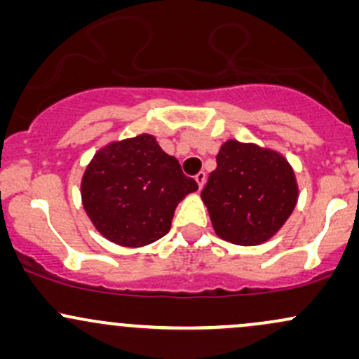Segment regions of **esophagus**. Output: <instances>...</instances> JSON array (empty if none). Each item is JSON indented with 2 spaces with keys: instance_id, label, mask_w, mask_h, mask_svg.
Masks as SVG:
<instances>
[{
  "instance_id": "esophagus-1",
  "label": "esophagus",
  "mask_w": 359,
  "mask_h": 359,
  "mask_svg": "<svg viewBox=\"0 0 359 359\" xmlns=\"http://www.w3.org/2000/svg\"><path fill=\"white\" fill-rule=\"evenodd\" d=\"M196 182H197V185H199V189L204 187V184H205V172L201 170L199 174L196 175Z\"/></svg>"
}]
</instances>
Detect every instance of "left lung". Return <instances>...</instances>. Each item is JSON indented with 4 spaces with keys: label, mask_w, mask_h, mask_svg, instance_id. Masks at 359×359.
Masks as SVG:
<instances>
[{
    "label": "left lung",
    "mask_w": 359,
    "mask_h": 359,
    "mask_svg": "<svg viewBox=\"0 0 359 359\" xmlns=\"http://www.w3.org/2000/svg\"><path fill=\"white\" fill-rule=\"evenodd\" d=\"M201 192L221 240L255 246L270 240L297 204L299 189L282 155L229 140Z\"/></svg>",
    "instance_id": "obj_1"
}]
</instances>
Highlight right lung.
Segmentation results:
<instances>
[{
	"label": "right lung",
	"mask_w": 359,
	"mask_h": 359,
	"mask_svg": "<svg viewBox=\"0 0 359 359\" xmlns=\"http://www.w3.org/2000/svg\"><path fill=\"white\" fill-rule=\"evenodd\" d=\"M199 185L151 135L101 148L82 177V204L96 229L121 246H145L170 231L177 204Z\"/></svg>",
	"instance_id": "add662e5"
}]
</instances>
